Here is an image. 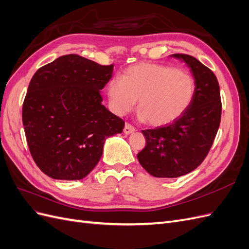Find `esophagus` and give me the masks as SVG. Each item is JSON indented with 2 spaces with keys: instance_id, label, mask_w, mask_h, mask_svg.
I'll use <instances>...</instances> for the list:
<instances>
[{
  "instance_id": "34e87169",
  "label": "esophagus",
  "mask_w": 249,
  "mask_h": 249,
  "mask_svg": "<svg viewBox=\"0 0 249 249\" xmlns=\"http://www.w3.org/2000/svg\"><path fill=\"white\" fill-rule=\"evenodd\" d=\"M135 131V127L132 125V124H125V125H124V134H131V133H133Z\"/></svg>"
}]
</instances>
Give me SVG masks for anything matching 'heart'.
I'll return each mask as SVG.
<instances>
[{
	"label": "heart",
	"mask_w": 249,
	"mask_h": 249,
	"mask_svg": "<svg viewBox=\"0 0 249 249\" xmlns=\"http://www.w3.org/2000/svg\"><path fill=\"white\" fill-rule=\"evenodd\" d=\"M196 81L184 71L153 62L129 66L122 79L108 83V96L113 112L123 115L138 100L141 119L156 127L166 126L182 117L196 94Z\"/></svg>",
	"instance_id": "1"
}]
</instances>
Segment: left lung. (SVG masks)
<instances>
[{"instance_id": "left-lung-1", "label": "left lung", "mask_w": 249, "mask_h": 249, "mask_svg": "<svg viewBox=\"0 0 249 249\" xmlns=\"http://www.w3.org/2000/svg\"><path fill=\"white\" fill-rule=\"evenodd\" d=\"M173 57L190 67L197 88L191 107L177 122L142 131L146 145L138 153V161L156 178H178L199 166L213 145L221 119L220 89L214 72L190 55Z\"/></svg>"}]
</instances>
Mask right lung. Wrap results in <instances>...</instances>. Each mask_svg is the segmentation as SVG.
I'll use <instances>...</instances> for the list:
<instances>
[{"instance_id":"obj_1","label":"right lung","mask_w":249,"mask_h":249,"mask_svg":"<svg viewBox=\"0 0 249 249\" xmlns=\"http://www.w3.org/2000/svg\"><path fill=\"white\" fill-rule=\"evenodd\" d=\"M113 66L64 55L37 71L22 104L29 150L52 178L82 179L99 163L105 140L122 133L124 120L102 105Z\"/></svg>"}]
</instances>
